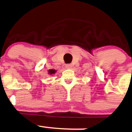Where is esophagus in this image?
I'll list each match as a JSON object with an SVG mask.
<instances>
[{"mask_svg":"<svg viewBox=\"0 0 132 132\" xmlns=\"http://www.w3.org/2000/svg\"><path fill=\"white\" fill-rule=\"evenodd\" d=\"M66 68L71 69L72 68V65H71V64H67V65H66Z\"/></svg>","mask_w":132,"mask_h":132,"instance_id":"esophagus-1","label":"esophagus"}]
</instances>
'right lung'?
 <instances>
[{"label": "right lung", "instance_id": "add662e5", "mask_svg": "<svg viewBox=\"0 0 132 132\" xmlns=\"http://www.w3.org/2000/svg\"><path fill=\"white\" fill-rule=\"evenodd\" d=\"M55 72H56V71H55V70H54V69H49L48 70L49 74H53V73H54Z\"/></svg>", "mask_w": 132, "mask_h": 132}]
</instances>
